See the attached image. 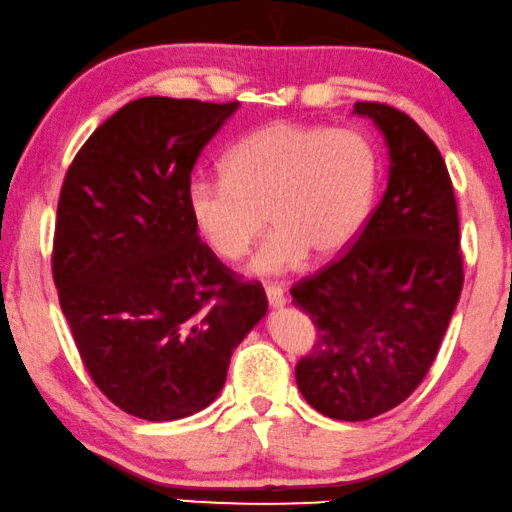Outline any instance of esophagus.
<instances>
[{
    "label": "esophagus",
    "instance_id": "1",
    "mask_svg": "<svg viewBox=\"0 0 512 512\" xmlns=\"http://www.w3.org/2000/svg\"><path fill=\"white\" fill-rule=\"evenodd\" d=\"M266 301H269V306L273 308V311H278V308L285 306V290L283 287L278 285H269L266 287Z\"/></svg>",
    "mask_w": 512,
    "mask_h": 512
}]
</instances>
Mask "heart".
Here are the masks:
<instances>
[{
    "label": "heart",
    "mask_w": 512,
    "mask_h": 512,
    "mask_svg": "<svg viewBox=\"0 0 512 512\" xmlns=\"http://www.w3.org/2000/svg\"><path fill=\"white\" fill-rule=\"evenodd\" d=\"M225 178L187 185V213L215 255L236 262L271 222L250 262L255 276H283L352 246L378 190V155L355 129L269 122L236 141Z\"/></svg>",
    "instance_id": "1"
}]
</instances>
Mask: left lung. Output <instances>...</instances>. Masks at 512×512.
I'll list each match as a JSON object with an SVG mask.
<instances>
[{"mask_svg":"<svg viewBox=\"0 0 512 512\" xmlns=\"http://www.w3.org/2000/svg\"><path fill=\"white\" fill-rule=\"evenodd\" d=\"M383 134L387 190L348 253L292 290L318 329L297 385L322 415L362 422L427 376L464 285L452 183L434 141L406 113L357 102Z\"/></svg>","mask_w":512,"mask_h":512,"instance_id":"left-lung-1","label":"left lung"}]
</instances>
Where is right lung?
<instances>
[{"label":"right lung","instance_id":"obj_1","mask_svg":"<svg viewBox=\"0 0 512 512\" xmlns=\"http://www.w3.org/2000/svg\"><path fill=\"white\" fill-rule=\"evenodd\" d=\"M239 102L141 97L85 141L57 204L53 278L83 364L129 415L181 420L218 399L266 315L199 241L187 185Z\"/></svg>","mask_w":512,"mask_h":512}]
</instances>
